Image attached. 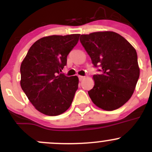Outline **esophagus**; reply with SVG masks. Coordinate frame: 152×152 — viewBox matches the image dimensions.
Masks as SVG:
<instances>
[{
  "label": "esophagus",
  "mask_w": 152,
  "mask_h": 152,
  "mask_svg": "<svg viewBox=\"0 0 152 152\" xmlns=\"http://www.w3.org/2000/svg\"><path fill=\"white\" fill-rule=\"evenodd\" d=\"M79 79L80 81H82L84 79H85V76H79Z\"/></svg>",
  "instance_id": "34e87169"
}]
</instances>
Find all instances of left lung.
I'll return each instance as SVG.
<instances>
[{
    "label": "left lung",
    "mask_w": 152,
    "mask_h": 152,
    "mask_svg": "<svg viewBox=\"0 0 152 152\" xmlns=\"http://www.w3.org/2000/svg\"><path fill=\"white\" fill-rule=\"evenodd\" d=\"M80 42L94 66L102 67L88 91L92 102L107 111L122 107L132 96L140 76L134 48L120 34L108 31L82 34Z\"/></svg>",
    "instance_id": "8db88e82"
}]
</instances>
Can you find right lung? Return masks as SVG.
Masks as SVG:
<instances>
[{"instance_id": "add662e5", "label": "right lung", "mask_w": 152, "mask_h": 152, "mask_svg": "<svg viewBox=\"0 0 152 152\" xmlns=\"http://www.w3.org/2000/svg\"><path fill=\"white\" fill-rule=\"evenodd\" d=\"M80 34L40 38L29 48L20 65V86L34 108L49 116L62 114L70 107L79 78L61 73L67 56Z\"/></svg>"}]
</instances>
